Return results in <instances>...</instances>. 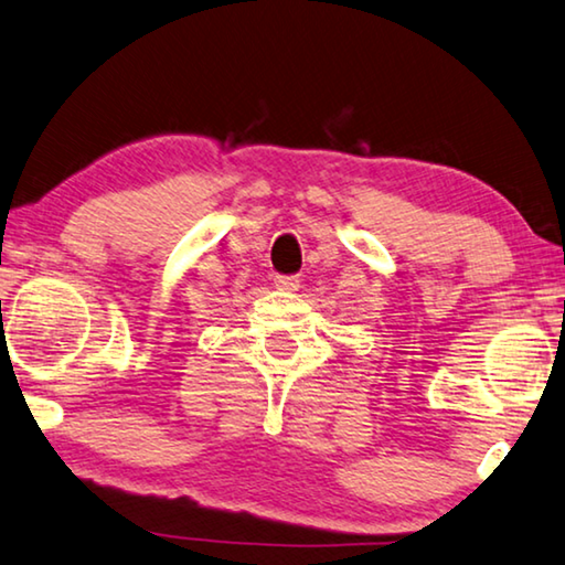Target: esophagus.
Segmentation results:
<instances>
[{"label": "esophagus", "mask_w": 565, "mask_h": 565, "mask_svg": "<svg viewBox=\"0 0 565 565\" xmlns=\"http://www.w3.org/2000/svg\"><path fill=\"white\" fill-rule=\"evenodd\" d=\"M274 284H276V289H281V291H299V286H301L297 276H276Z\"/></svg>", "instance_id": "34e87169"}]
</instances>
